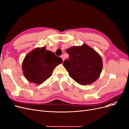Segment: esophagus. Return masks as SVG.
Returning a JSON list of instances; mask_svg holds the SVG:
<instances>
[{"label":"esophagus","mask_w":129,"mask_h":129,"mask_svg":"<svg viewBox=\"0 0 129 129\" xmlns=\"http://www.w3.org/2000/svg\"><path fill=\"white\" fill-rule=\"evenodd\" d=\"M61 57L62 58V60H63V61L64 60V56L63 55L61 56Z\"/></svg>","instance_id":"1"}]
</instances>
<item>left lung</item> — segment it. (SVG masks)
<instances>
[{
    "mask_svg": "<svg viewBox=\"0 0 129 129\" xmlns=\"http://www.w3.org/2000/svg\"><path fill=\"white\" fill-rule=\"evenodd\" d=\"M66 52L69 58L64 60L63 66L74 81L87 85L97 80L103 68L102 58L98 53L86 44L71 47Z\"/></svg>",
    "mask_w": 129,
    "mask_h": 129,
    "instance_id": "left-lung-1",
    "label": "left lung"
}]
</instances>
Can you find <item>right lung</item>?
I'll return each mask as SVG.
<instances>
[{
    "instance_id": "right-lung-1",
    "label": "right lung",
    "mask_w": 129,
    "mask_h": 129,
    "mask_svg": "<svg viewBox=\"0 0 129 129\" xmlns=\"http://www.w3.org/2000/svg\"><path fill=\"white\" fill-rule=\"evenodd\" d=\"M62 61L45 46L37 48L27 54L23 60V74L30 83L40 84L50 77L54 69Z\"/></svg>"
}]
</instances>
